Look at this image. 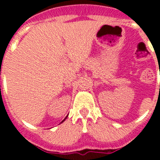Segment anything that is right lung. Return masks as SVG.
Wrapping results in <instances>:
<instances>
[{
  "instance_id": "right-lung-1",
  "label": "right lung",
  "mask_w": 160,
  "mask_h": 160,
  "mask_svg": "<svg viewBox=\"0 0 160 160\" xmlns=\"http://www.w3.org/2000/svg\"><path fill=\"white\" fill-rule=\"evenodd\" d=\"M66 118H64V119H63V120H62V122H64V121H65V119H66ZM62 122H61V123H62Z\"/></svg>"
}]
</instances>
